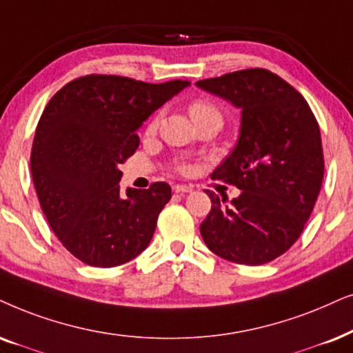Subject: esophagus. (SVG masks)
Listing matches in <instances>:
<instances>
[{
  "instance_id": "obj_1",
  "label": "esophagus",
  "mask_w": 353,
  "mask_h": 353,
  "mask_svg": "<svg viewBox=\"0 0 353 353\" xmlns=\"http://www.w3.org/2000/svg\"><path fill=\"white\" fill-rule=\"evenodd\" d=\"M173 191H175V193H191V191H193V186H190V185H175V186H173Z\"/></svg>"
}]
</instances>
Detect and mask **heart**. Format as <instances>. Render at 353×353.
I'll return each mask as SVG.
<instances>
[{
	"mask_svg": "<svg viewBox=\"0 0 353 353\" xmlns=\"http://www.w3.org/2000/svg\"><path fill=\"white\" fill-rule=\"evenodd\" d=\"M188 112H190V117L193 118V121L196 123V125H199V123H203L205 120L222 121L221 110H219L217 105L209 102V100H203V99L193 100V102L190 103V107H188ZM160 120H162V112L155 113V115L150 118V121L148 123V132L157 131L159 125H160ZM175 168L180 173L190 172V165H188V163H185V162H176Z\"/></svg>",
	"mask_w": 353,
	"mask_h": 353,
	"instance_id": "b5f03b06",
	"label": "heart"
}]
</instances>
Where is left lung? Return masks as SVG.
<instances>
[{"label": "left lung", "instance_id": "8db88e82", "mask_svg": "<svg viewBox=\"0 0 353 353\" xmlns=\"http://www.w3.org/2000/svg\"><path fill=\"white\" fill-rule=\"evenodd\" d=\"M196 84L241 108L235 149L210 175L241 193L222 205L216 193L205 190L212 208L201 235L223 259L266 264L299 240L318 199L324 176L318 121L299 90L263 68Z\"/></svg>", "mask_w": 353, "mask_h": 353}]
</instances>
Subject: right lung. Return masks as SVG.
Returning a JSON list of instances; mask_svg holds the SVG:
<instances>
[{
	"label": "right lung",
	"instance_id": "obj_1",
	"mask_svg": "<svg viewBox=\"0 0 353 353\" xmlns=\"http://www.w3.org/2000/svg\"><path fill=\"white\" fill-rule=\"evenodd\" d=\"M186 85L87 74L45 107L32 144V180L54 235L84 264L120 266L152 240L172 188L157 181L123 194L118 167L139 148L141 123Z\"/></svg>",
	"mask_w": 353,
	"mask_h": 353
}]
</instances>
